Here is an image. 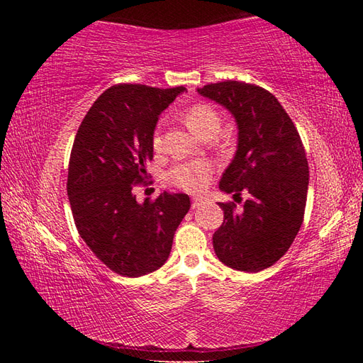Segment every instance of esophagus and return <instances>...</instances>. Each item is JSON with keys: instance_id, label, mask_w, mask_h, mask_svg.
<instances>
[{"instance_id": "esophagus-1", "label": "esophagus", "mask_w": 363, "mask_h": 363, "mask_svg": "<svg viewBox=\"0 0 363 363\" xmlns=\"http://www.w3.org/2000/svg\"><path fill=\"white\" fill-rule=\"evenodd\" d=\"M201 204H203V198L195 196L194 199H191V209H196V207L201 206Z\"/></svg>"}]
</instances>
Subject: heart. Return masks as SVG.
I'll return each instance as SVG.
<instances>
[{
  "mask_svg": "<svg viewBox=\"0 0 363 363\" xmlns=\"http://www.w3.org/2000/svg\"><path fill=\"white\" fill-rule=\"evenodd\" d=\"M187 126L194 133L203 138H212L220 133L221 129V113L215 106L209 103H195L191 104L184 113ZM152 148L159 151L162 148L160 130L156 129L152 134ZM212 176V167L206 160H194L176 164L167 174L168 182L172 186L182 189L186 191H199Z\"/></svg>",
  "mask_w": 363,
  "mask_h": 363,
  "instance_id": "heart-1",
  "label": "heart"
}]
</instances>
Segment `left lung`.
<instances>
[{
    "label": "left lung",
    "mask_w": 363,
    "mask_h": 363,
    "mask_svg": "<svg viewBox=\"0 0 363 363\" xmlns=\"http://www.w3.org/2000/svg\"><path fill=\"white\" fill-rule=\"evenodd\" d=\"M198 94L225 106L238 126L237 152L220 189L250 198L242 207L220 203L223 225L213 234V250L223 264L257 273L289 251L303 225L309 165L296 126L273 94L256 84L223 81Z\"/></svg>",
    "instance_id": "1"
}]
</instances>
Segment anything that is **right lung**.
<instances>
[{
    "mask_svg": "<svg viewBox=\"0 0 363 363\" xmlns=\"http://www.w3.org/2000/svg\"><path fill=\"white\" fill-rule=\"evenodd\" d=\"M184 90L117 84L98 96L74 137L67 179L74 225L120 276L138 277L164 265L190 209L186 194L162 191L143 204L133 194L148 179L159 115Z\"/></svg>",
    "mask_w": 363,
    "mask_h": 363,
    "instance_id": "1",
    "label": "right lung"
}]
</instances>
